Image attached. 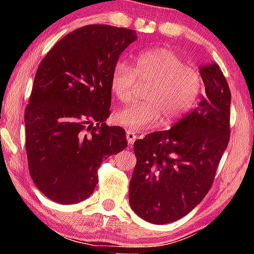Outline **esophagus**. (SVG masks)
I'll list each match as a JSON object with an SVG mask.
<instances>
[{"label": "esophagus", "mask_w": 254, "mask_h": 254, "mask_svg": "<svg viewBox=\"0 0 254 254\" xmlns=\"http://www.w3.org/2000/svg\"><path fill=\"white\" fill-rule=\"evenodd\" d=\"M126 137H127V142H128V143H129V145H133L135 140H136L137 135H136V133H135V131H133V130H127Z\"/></svg>", "instance_id": "obj_1"}]
</instances>
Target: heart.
<instances>
[{"mask_svg": "<svg viewBox=\"0 0 254 254\" xmlns=\"http://www.w3.org/2000/svg\"><path fill=\"white\" fill-rule=\"evenodd\" d=\"M148 85L142 96L143 103L114 114L113 120L131 130L162 125L169 126L179 120L195 105L202 90V77L195 68L185 65L182 59L166 48H155L138 54L135 67L118 62L111 74V88L124 104L130 103L134 92Z\"/></svg>", "mask_w": 254, "mask_h": 254, "instance_id": "obj_1", "label": "heart"}]
</instances>
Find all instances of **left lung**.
Masks as SVG:
<instances>
[{"mask_svg": "<svg viewBox=\"0 0 254 254\" xmlns=\"http://www.w3.org/2000/svg\"><path fill=\"white\" fill-rule=\"evenodd\" d=\"M200 74L204 95L196 109L171 129L135 141L129 185L131 209L154 224H166L194 209L213 185L230 140L231 92L216 64Z\"/></svg>", "mask_w": 254, "mask_h": 254, "instance_id": "left-lung-1", "label": "left lung"}]
</instances>
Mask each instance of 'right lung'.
Instances as JSON below:
<instances>
[{"label": "right lung", "instance_id": "obj_1", "mask_svg": "<svg viewBox=\"0 0 254 254\" xmlns=\"http://www.w3.org/2000/svg\"><path fill=\"white\" fill-rule=\"evenodd\" d=\"M136 39L125 27L82 26L59 40L38 67L24 116L27 164L33 183L54 202L88 199L103 159L127 147L124 128L105 120L113 67Z\"/></svg>", "mask_w": 254, "mask_h": 254}]
</instances>
